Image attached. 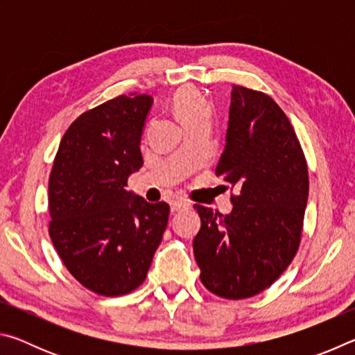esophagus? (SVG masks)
Segmentation results:
<instances>
[{
  "mask_svg": "<svg viewBox=\"0 0 355 355\" xmlns=\"http://www.w3.org/2000/svg\"><path fill=\"white\" fill-rule=\"evenodd\" d=\"M189 208V203L188 202H183V200H177L173 202L171 205L172 213H177V211H182V209H188Z\"/></svg>",
  "mask_w": 355,
  "mask_h": 355,
  "instance_id": "1",
  "label": "esophagus"
}]
</instances>
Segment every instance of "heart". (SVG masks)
Wrapping results in <instances>:
<instances>
[{"instance_id": "heart-1", "label": "heart", "mask_w": 355, "mask_h": 355, "mask_svg": "<svg viewBox=\"0 0 355 355\" xmlns=\"http://www.w3.org/2000/svg\"><path fill=\"white\" fill-rule=\"evenodd\" d=\"M172 110L184 123V127L197 120L211 117V107L208 101L194 87L178 89L172 97Z\"/></svg>"}]
</instances>
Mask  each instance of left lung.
I'll use <instances>...</instances> for the list:
<instances>
[{"label": "left lung", "instance_id": "1", "mask_svg": "<svg viewBox=\"0 0 355 355\" xmlns=\"http://www.w3.org/2000/svg\"><path fill=\"white\" fill-rule=\"evenodd\" d=\"M225 142L216 175L238 194L225 216L194 205L202 225L192 248L207 290L238 300L271 286L296 255L309 169L286 114L254 89L232 87Z\"/></svg>", "mask_w": 355, "mask_h": 355}]
</instances>
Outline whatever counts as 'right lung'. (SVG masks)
<instances>
[{
  "label": "right lung",
  "mask_w": 355,
  "mask_h": 355,
  "mask_svg": "<svg viewBox=\"0 0 355 355\" xmlns=\"http://www.w3.org/2000/svg\"><path fill=\"white\" fill-rule=\"evenodd\" d=\"M152 103L135 92L83 112L53 163L50 238L69 272L100 296H123L146 280L169 220L166 202L125 189L144 164L139 146Z\"/></svg>",
  "instance_id": "add662e5"
}]
</instances>
